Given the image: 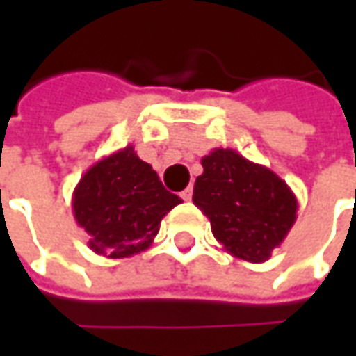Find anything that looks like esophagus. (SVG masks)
<instances>
[{"label":"esophagus","mask_w":356,"mask_h":356,"mask_svg":"<svg viewBox=\"0 0 356 356\" xmlns=\"http://www.w3.org/2000/svg\"><path fill=\"white\" fill-rule=\"evenodd\" d=\"M181 198L185 202H191V198H193V186H186L185 191L181 193Z\"/></svg>","instance_id":"esophagus-1"}]
</instances>
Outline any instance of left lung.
<instances>
[{"label": "left lung", "mask_w": 356, "mask_h": 356, "mask_svg": "<svg viewBox=\"0 0 356 356\" xmlns=\"http://www.w3.org/2000/svg\"><path fill=\"white\" fill-rule=\"evenodd\" d=\"M193 202L211 223L227 254L250 263L267 261L298 217V198L286 181L232 148L202 158Z\"/></svg>", "instance_id": "1"}]
</instances>
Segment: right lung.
I'll use <instances>...</instances> for the list:
<instances>
[{
	"instance_id": "obj_1",
	"label": "right lung",
	"mask_w": 356,
	"mask_h": 356,
	"mask_svg": "<svg viewBox=\"0 0 356 356\" xmlns=\"http://www.w3.org/2000/svg\"><path fill=\"white\" fill-rule=\"evenodd\" d=\"M181 202L127 145L81 175L74 188L72 211L95 254L124 259L152 244L163 217Z\"/></svg>"
}]
</instances>
